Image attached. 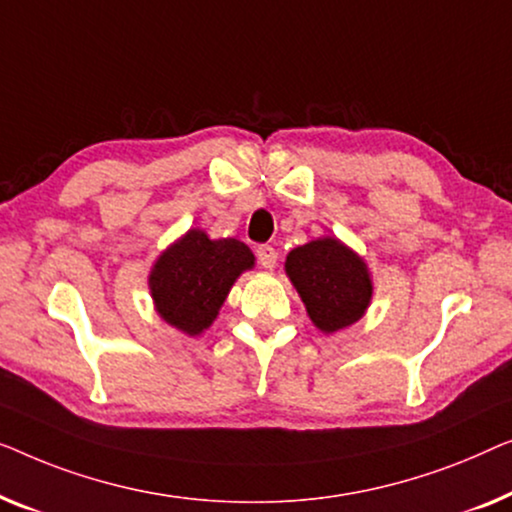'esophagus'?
Wrapping results in <instances>:
<instances>
[{
  "instance_id": "1",
  "label": "esophagus",
  "mask_w": 512,
  "mask_h": 512,
  "mask_svg": "<svg viewBox=\"0 0 512 512\" xmlns=\"http://www.w3.org/2000/svg\"><path fill=\"white\" fill-rule=\"evenodd\" d=\"M257 259H259V264L264 266V269H273V266H276V262H278L276 248H273V246H259L257 248Z\"/></svg>"
}]
</instances>
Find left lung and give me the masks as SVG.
<instances>
[{"label":"left lung","instance_id":"left-lung-1","mask_svg":"<svg viewBox=\"0 0 512 512\" xmlns=\"http://www.w3.org/2000/svg\"><path fill=\"white\" fill-rule=\"evenodd\" d=\"M285 271L315 327L338 331L362 318L371 301L366 264L336 239H318L294 248Z\"/></svg>","mask_w":512,"mask_h":512}]
</instances>
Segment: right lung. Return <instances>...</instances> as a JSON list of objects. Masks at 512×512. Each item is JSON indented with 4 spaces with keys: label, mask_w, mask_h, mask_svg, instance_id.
<instances>
[{
    "label": "right lung",
    "mask_w": 512,
    "mask_h": 512,
    "mask_svg": "<svg viewBox=\"0 0 512 512\" xmlns=\"http://www.w3.org/2000/svg\"><path fill=\"white\" fill-rule=\"evenodd\" d=\"M253 264L255 255L246 243L211 241L199 229H190L162 253L150 273L157 313L185 334H201L225 304L234 280Z\"/></svg>",
    "instance_id": "1"
}]
</instances>
